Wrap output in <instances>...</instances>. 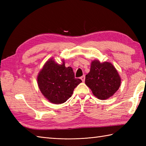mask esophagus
<instances>
[{"label": "esophagus", "instance_id": "esophagus-1", "mask_svg": "<svg viewBox=\"0 0 146 146\" xmlns=\"http://www.w3.org/2000/svg\"><path fill=\"white\" fill-rule=\"evenodd\" d=\"M80 79L82 80V81L83 82H85V75H83V76H82L81 78H80Z\"/></svg>", "mask_w": 146, "mask_h": 146}]
</instances>
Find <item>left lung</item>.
<instances>
[{
  "label": "left lung",
  "instance_id": "1",
  "mask_svg": "<svg viewBox=\"0 0 146 146\" xmlns=\"http://www.w3.org/2000/svg\"><path fill=\"white\" fill-rule=\"evenodd\" d=\"M121 78L116 68L109 62L92 61L90 71L86 75L85 84L97 98L107 100L119 90Z\"/></svg>",
  "mask_w": 146,
  "mask_h": 146
}]
</instances>
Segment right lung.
<instances>
[{"label":"right lung","mask_w":146,"mask_h":146,"mask_svg":"<svg viewBox=\"0 0 146 146\" xmlns=\"http://www.w3.org/2000/svg\"><path fill=\"white\" fill-rule=\"evenodd\" d=\"M40 91L54 104H61L72 95L74 89L82 82L75 78L72 68L65 67L64 60L58 64L51 58L46 62L38 75Z\"/></svg>","instance_id":"right-lung-1"}]
</instances>
